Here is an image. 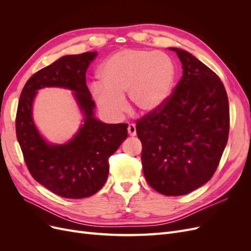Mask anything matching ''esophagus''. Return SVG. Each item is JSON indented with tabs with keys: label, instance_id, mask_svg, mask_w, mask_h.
<instances>
[{
	"label": "esophagus",
	"instance_id": "esophagus-1",
	"mask_svg": "<svg viewBox=\"0 0 251 251\" xmlns=\"http://www.w3.org/2000/svg\"><path fill=\"white\" fill-rule=\"evenodd\" d=\"M127 133L130 136H135L136 135V126L134 124H130L127 126Z\"/></svg>",
	"mask_w": 251,
	"mask_h": 251
}]
</instances>
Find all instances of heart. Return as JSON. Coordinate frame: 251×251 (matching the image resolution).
I'll return each instance as SVG.
<instances>
[{
    "instance_id": "b5f03b06",
    "label": "heart",
    "mask_w": 251,
    "mask_h": 251,
    "mask_svg": "<svg viewBox=\"0 0 251 251\" xmlns=\"http://www.w3.org/2000/svg\"><path fill=\"white\" fill-rule=\"evenodd\" d=\"M98 77L100 83L92 86L94 100L98 108L116 119L126 109V92L139 112L151 113L160 108L171 94L175 68L163 52L127 49L105 60Z\"/></svg>"
}]
</instances>
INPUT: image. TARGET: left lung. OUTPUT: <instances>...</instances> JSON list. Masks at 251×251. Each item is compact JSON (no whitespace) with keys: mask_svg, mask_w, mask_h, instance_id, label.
Masks as SVG:
<instances>
[{"mask_svg":"<svg viewBox=\"0 0 251 251\" xmlns=\"http://www.w3.org/2000/svg\"><path fill=\"white\" fill-rule=\"evenodd\" d=\"M177 53L183 74L158 110L136 121L144 177L156 192L182 196L205 184L228 140L229 104L218 75L191 53Z\"/></svg>","mask_w":251,"mask_h":251,"instance_id":"obj_1","label":"left lung"}]
</instances>
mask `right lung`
Segmentation results:
<instances>
[{
  "label": "right lung",
  "instance_id": "1",
  "mask_svg": "<svg viewBox=\"0 0 251 251\" xmlns=\"http://www.w3.org/2000/svg\"><path fill=\"white\" fill-rule=\"evenodd\" d=\"M96 52L66 55L34 73L22 90L16 117L17 138L27 169L43 186L68 199L87 198L103 186L109 158L127 137V125H108L94 117L95 103L86 82V72ZM44 86L74 90L85 121L73 140L62 146L48 145L32 119L36 91Z\"/></svg>",
  "mask_w": 251,
  "mask_h": 251
}]
</instances>
